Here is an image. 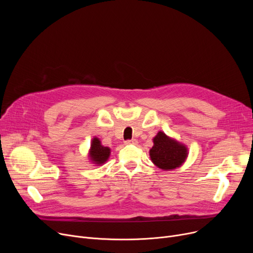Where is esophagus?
<instances>
[{"instance_id":"34e87169","label":"esophagus","mask_w":253,"mask_h":253,"mask_svg":"<svg viewBox=\"0 0 253 253\" xmlns=\"http://www.w3.org/2000/svg\"><path fill=\"white\" fill-rule=\"evenodd\" d=\"M125 144H137V140L136 139H130V140H126Z\"/></svg>"}]
</instances>
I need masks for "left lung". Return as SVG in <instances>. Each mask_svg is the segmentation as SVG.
I'll return each instance as SVG.
<instances>
[{
	"instance_id": "left-lung-1",
	"label": "left lung",
	"mask_w": 253,
	"mask_h": 253,
	"mask_svg": "<svg viewBox=\"0 0 253 253\" xmlns=\"http://www.w3.org/2000/svg\"><path fill=\"white\" fill-rule=\"evenodd\" d=\"M154 145L150 150L152 162L162 170H173L187 160L189 150L185 144L159 131L153 138Z\"/></svg>"
}]
</instances>
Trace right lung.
<instances>
[{"label":"right lung","mask_w":253,"mask_h":253,"mask_svg":"<svg viewBox=\"0 0 253 253\" xmlns=\"http://www.w3.org/2000/svg\"><path fill=\"white\" fill-rule=\"evenodd\" d=\"M111 155V149L109 147H104L101 144V141L98 137L94 136L91 140L90 149L88 152L89 161L95 166H101L109 160Z\"/></svg>","instance_id":"right-lung-1"}]
</instances>
